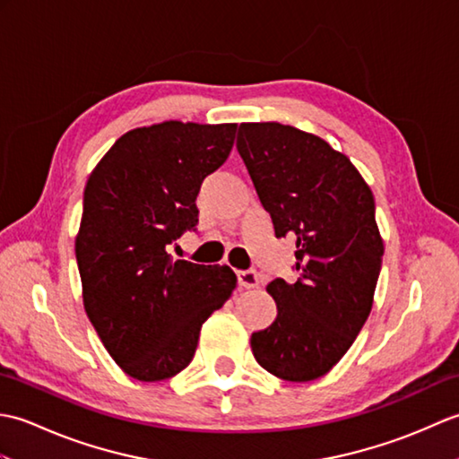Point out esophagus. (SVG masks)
<instances>
[{"instance_id": "esophagus-1", "label": "esophagus", "mask_w": 459, "mask_h": 459, "mask_svg": "<svg viewBox=\"0 0 459 459\" xmlns=\"http://www.w3.org/2000/svg\"><path fill=\"white\" fill-rule=\"evenodd\" d=\"M237 278H238V286L247 288V290L258 288V284H260V278H258L256 270H242V272H238Z\"/></svg>"}]
</instances>
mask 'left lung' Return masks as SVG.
<instances>
[{"label":"left lung","mask_w":459,"mask_h":459,"mask_svg":"<svg viewBox=\"0 0 459 459\" xmlns=\"http://www.w3.org/2000/svg\"><path fill=\"white\" fill-rule=\"evenodd\" d=\"M237 150L276 237L296 238L298 280L266 286L278 316L252 333V353L306 383L339 363L373 307L385 252L373 193L347 155L294 126L240 124Z\"/></svg>","instance_id":"left-lung-1"}]
</instances>
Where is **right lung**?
<instances>
[{
    "label": "right lung",
    "instance_id": "right-lung-1",
    "mask_svg": "<svg viewBox=\"0 0 459 459\" xmlns=\"http://www.w3.org/2000/svg\"><path fill=\"white\" fill-rule=\"evenodd\" d=\"M237 124L161 122L116 142L84 187L74 250L84 309L124 373L155 383L187 367L201 327L237 286L229 266L173 260L197 227L203 179L227 161Z\"/></svg>",
    "mask_w": 459,
    "mask_h": 459
}]
</instances>
